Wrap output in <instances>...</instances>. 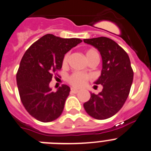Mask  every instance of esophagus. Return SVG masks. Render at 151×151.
I'll list each match as a JSON object with an SVG mask.
<instances>
[{"instance_id":"obj_1","label":"esophagus","mask_w":151,"mask_h":151,"mask_svg":"<svg viewBox=\"0 0 151 151\" xmlns=\"http://www.w3.org/2000/svg\"><path fill=\"white\" fill-rule=\"evenodd\" d=\"M78 91H78V89L73 88H71V92H72V93H73V94H77Z\"/></svg>"}]
</instances>
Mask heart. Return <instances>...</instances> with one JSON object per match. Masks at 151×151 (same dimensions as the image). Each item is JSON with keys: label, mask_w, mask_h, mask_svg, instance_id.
<instances>
[{"label": "heart", "mask_w": 151, "mask_h": 151, "mask_svg": "<svg viewBox=\"0 0 151 151\" xmlns=\"http://www.w3.org/2000/svg\"><path fill=\"white\" fill-rule=\"evenodd\" d=\"M85 53H86V57H87V58L90 57L91 56L94 55V54H98L97 50H94V49H88V50H86ZM68 59H69V54H66V55L64 56L63 60V66H66V64H67ZM88 79V76H86L85 74H83V73L76 72V73H73V74H71L68 77L67 82L70 85L74 86V87L80 88L82 87L83 85H85Z\"/></svg>", "instance_id": "b5f03b06"}]
</instances>
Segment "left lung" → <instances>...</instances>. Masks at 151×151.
<instances>
[{
    "label": "left lung",
    "mask_w": 151,
    "mask_h": 151,
    "mask_svg": "<svg viewBox=\"0 0 151 151\" xmlns=\"http://www.w3.org/2000/svg\"><path fill=\"white\" fill-rule=\"evenodd\" d=\"M94 46L102 57L103 69L96 85H102V91L91 94L84 104L86 113L96 119H106L119 112L130 92L134 72L128 54L116 42L106 37L84 39Z\"/></svg>",
    "instance_id": "left-lung-1"
}]
</instances>
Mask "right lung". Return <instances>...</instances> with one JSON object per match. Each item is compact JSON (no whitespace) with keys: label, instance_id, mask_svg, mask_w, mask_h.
Wrapping results in <instances>:
<instances>
[{"label":"right lung","instance_id":"1","mask_svg":"<svg viewBox=\"0 0 151 151\" xmlns=\"http://www.w3.org/2000/svg\"><path fill=\"white\" fill-rule=\"evenodd\" d=\"M82 41L47 34L24 54L17 73L19 94L24 107L37 120L52 122L62 114L70 88L63 85L54 92L49 84L62 68L64 55Z\"/></svg>","mask_w":151,"mask_h":151}]
</instances>
